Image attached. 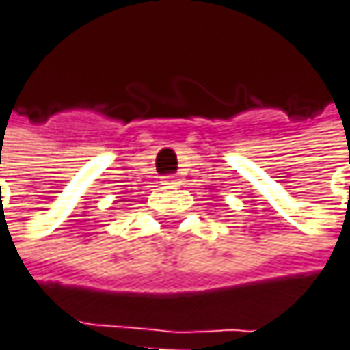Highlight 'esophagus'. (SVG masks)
<instances>
[{
    "label": "esophagus",
    "mask_w": 350,
    "mask_h": 350,
    "mask_svg": "<svg viewBox=\"0 0 350 350\" xmlns=\"http://www.w3.org/2000/svg\"><path fill=\"white\" fill-rule=\"evenodd\" d=\"M166 186H178L180 184V180L176 178V176H164V180H162Z\"/></svg>",
    "instance_id": "1"
}]
</instances>
